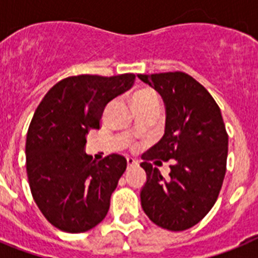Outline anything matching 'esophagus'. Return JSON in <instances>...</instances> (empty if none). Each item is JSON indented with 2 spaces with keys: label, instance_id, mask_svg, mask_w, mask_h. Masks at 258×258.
<instances>
[{
  "label": "esophagus",
  "instance_id": "1",
  "mask_svg": "<svg viewBox=\"0 0 258 258\" xmlns=\"http://www.w3.org/2000/svg\"><path fill=\"white\" fill-rule=\"evenodd\" d=\"M126 164H127V168H132V166H137V165H138V161L134 160V159H131V157H127V159H126Z\"/></svg>",
  "mask_w": 258,
  "mask_h": 258
}]
</instances>
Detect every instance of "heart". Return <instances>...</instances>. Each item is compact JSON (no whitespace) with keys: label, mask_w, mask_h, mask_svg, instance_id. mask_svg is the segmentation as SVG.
I'll return each mask as SVG.
<instances>
[{"label":"heart","mask_w":258,"mask_h":258,"mask_svg":"<svg viewBox=\"0 0 258 258\" xmlns=\"http://www.w3.org/2000/svg\"><path fill=\"white\" fill-rule=\"evenodd\" d=\"M156 93L150 90V89H143V90H140V92H137L136 94L133 95V106L134 108H137V107L149 103V102L156 101Z\"/></svg>","instance_id":"heart-1"}]
</instances>
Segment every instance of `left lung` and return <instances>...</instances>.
<instances>
[{
	"label": "left lung",
	"instance_id": "obj_1",
	"mask_svg": "<svg viewBox=\"0 0 258 258\" xmlns=\"http://www.w3.org/2000/svg\"><path fill=\"white\" fill-rule=\"evenodd\" d=\"M165 103V133L142 155L147 182L141 204L163 229L195 226L214 206L226 173L229 136L221 109L202 84L184 72L138 75ZM173 160L169 179L150 161Z\"/></svg>",
	"mask_w": 258,
	"mask_h": 258
}]
</instances>
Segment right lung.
Listing matches in <instances>:
<instances>
[{
    "mask_svg": "<svg viewBox=\"0 0 258 258\" xmlns=\"http://www.w3.org/2000/svg\"><path fill=\"white\" fill-rule=\"evenodd\" d=\"M136 75H79L60 80L38 104L27 133V175L32 197L52 226L85 232L106 217L109 199L126 169L111 154L94 161L86 136L101 127L104 107L131 89Z\"/></svg>",
    "mask_w": 258,
    "mask_h": 258,
    "instance_id": "right-lung-1",
    "label": "right lung"
}]
</instances>
